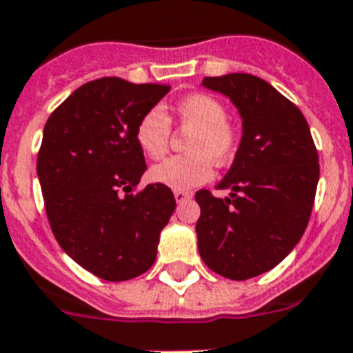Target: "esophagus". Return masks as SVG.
Returning a JSON list of instances; mask_svg holds the SVG:
<instances>
[{"mask_svg":"<svg viewBox=\"0 0 353 353\" xmlns=\"http://www.w3.org/2000/svg\"><path fill=\"white\" fill-rule=\"evenodd\" d=\"M190 196H191V193H188V191H184V190L174 191V199H176V202H184V200H188Z\"/></svg>","mask_w":353,"mask_h":353,"instance_id":"34e87169","label":"esophagus"}]
</instances>
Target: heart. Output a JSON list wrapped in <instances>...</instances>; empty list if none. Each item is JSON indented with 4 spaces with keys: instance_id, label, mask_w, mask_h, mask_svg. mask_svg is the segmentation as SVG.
<instances>
[{
    "instance_id": "heart-1",
    "label": "heart",
    "mask_w": 353,
    "mask_h": 353,
    "mask_svg": "<svg viewBox=\"0 0 353 353\" xmlns=\"http://www.w3.org/2000/svg\"><path fill=\"white\" fill-rule=\"evenodd\" d=\"M174 117L180 128L190 129L185 143L188 154L173 157L151 169V180L171 190H191L213 176L215 165L233 162L241 131L228 118L224 101L213 94L193 92L174 103ZM171 138V122L160 109H151L137 125V142L149 159L165 157Z\"/></svg>"
}]
</instances>
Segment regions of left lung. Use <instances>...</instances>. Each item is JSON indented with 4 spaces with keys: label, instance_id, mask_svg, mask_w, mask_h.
<instances>
[{
    "label": "left lung",
    "instance_id": "obj_1",
    "mask_svg": "<svg viewBox=\"0 0 353 353\" xmlns=\"http://www.w3.org/2000/svg\"><path fill=\"white\" fill-rule=\"evenodd\" d=\"M242 118L233 165L216 185L230 196L200 190L199 253L225 279L246 281L270 272L301 241L319 182V154L299 107L262 78L246 72L208 76Z\"/></svg>",
    "mask_w": 353,
    "mask_h": 353
}]
</instances>
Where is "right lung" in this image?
<instances>
[{"label":"right lung","mask_w":353,"mask_h":353,"mask_svg":"<svg viewBox=\"0 0 353 353\" xmlns=\"http://www.w3.org/2000/svg\"><path fill=\"white\" fill-rule=\"evenodd\" d=\"M169 89L100 78L78 87L45 123L36 169L50 230L72 261L103 281H129L153 266L176 205L168 185L132 193L148 169L137 125Z\"/></svg>","instance_id":"right-lung-1"}]
</instances>
